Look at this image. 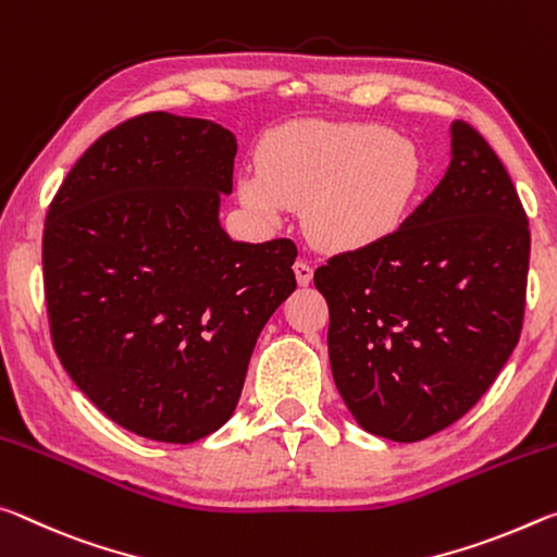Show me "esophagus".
Instances as JSON below:
<instances>
[{"instance_id":"34e87169","label":"esophagus","mask_w":557,"mask_h":557,"mask_svg":"<svg viewBox=\"0 0 557 557\" xmlns=\"http://www.w3.org/2000/svg\"><path fill=\"white\" fill-rule=\"evenodd\" d=\"M294 271H296V278H298L300 286H308L313 281V267L306 259H298L294 263Z\"/></svg>"}]
</instances>
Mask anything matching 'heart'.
Segmentation results:
<instances>
[{
	"label": "heart",
	"instance_id": "obj_1",
	"mask_svg": "<svg viewBox=\"0 0 557 557\" xmlns=\"http://www.w3.org/2000/svg\"><path fill=\"white\" fill-rule=\"evenodd\" d=\"M261 168L239 175L244 202L267 216L304 207L308 234L327 249L382 242L422 187L414 143L380 123H296L263 143Z\"/></svg>",
	"mask_w": 557,
	"mask_h": 557
}]
</instances>
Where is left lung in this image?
<instances>
[{
  "mask_svg": "<svg viewBox=\"0 0 557 557\" xmlns=\"http://www.w3.org/2000/svg\"><path fill=\"white\" fill-rule=\"evenodd\" d=\"M531 230L508 170L476 127H451L434 193L382 242L313 273L327 300L335 387L362 430L419 442L494 385L521 338Z\"/></svg>",
  "mask_w": 557,
  "mask_h": 557,
  "instance_id": "left-lung-1",
  "label": "left lung"
}]
</instances>
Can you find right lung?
<instances>
[{"mask_svg":"<svg viewBox=\"0 0 557 557\" xmlns=\"http://www.w3.org/2000/svg\"><path fill=\"white\" fill-rule=\"evenodd\" d=\"M234 154L209 121L127 117L81 154L44 224L53 350L100 412L154 442L193 444L232 417L261 327L296 288L294 242L219 226Z\"/></svg>","mask_w":557,"mask_h":557,"instance_id":"right-lung-1","label":"right lung"}]
</instances>
